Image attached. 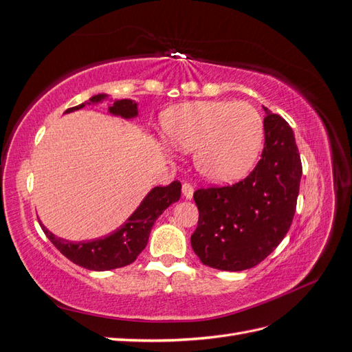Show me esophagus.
<instances>
[{
	"mask_svg": "<svg viewBox=\"0 0 352 352\" xmlns=\"http://www.w3.org/2000/svg\"><path fill=\"white\" fill-rule=\"evenodd\" d=\"M182 194H184V197L186 198V199H192V197H194V186L190 185V184H184L182 185Z\"/></svg>",
	"mask_w": 352,
	"mask_h": 352,
	"instance_id": "1",
	"label": "esophagus"
}]
</instances>
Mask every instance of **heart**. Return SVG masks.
I'll return each mask as SVG.
<instances>
[{"label": "heart", "mask_w": 352, "mask_h": 352, "mask_svg": "<svg viewBox=\"0 0 352 352\" xmlns=\"http://www.w3.org/2000/svg\"><path fill=\"white\" fill-rule=\"evenodd\" d=\"M164 133L175 148L195 151V167L206 179L230 184L257 162L264 122L248 102L192 101L166 113Z\"/></svg>", "instance_id": "obj_1"}]
</instances>
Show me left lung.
I'll return each mask as SVG.
<instances>
[{"label": "left lung", "instance_id": "8db88e82", "mask_svg": "<svg viewBox=\"0 0 352 352\" xmlns=\"http://www.w3.org/2000/svg\"><path fill=\"white\" fill-rule=\"evenodd\" d=\"M265 110L260 162L232 186L198 189L199 211L190 245L202 264L226 272L261 263L291 228L302 175L292 127Z\"/></svg>", "mask_w": 352, "mask_h": 352}]
</instances>
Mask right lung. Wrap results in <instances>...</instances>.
<instances>
[{"label":"right lung","instance_id":"1","mask_svg":"<svg viewBox=\"0 0 352 352\" xmlns=\"http://www.w3.org/2000/svg\"><path fill=\"white\" fill-rule=\"evenodd\" d=\"M105 100H109V95H94L88 101L76 105V107L67 109L65 113L76 111L83 109L85 105L100 104ZM109 113L119 116L122 119H135L138 117V104L133 100H114L113 104H110ZM180 189H182V185L177 180L167 186L153 188L142 199L140 207L132 212L131 217L119 229H116L104 238L73 242L56 236L42 223L41 228L52 245L65 257L83 269L105 272L124 267V265L133 263L146 247L155 220L163 214V211L168 206L179 201Z\"/></svg>","mask_w":352,"mask_h":352}]
</instances>
